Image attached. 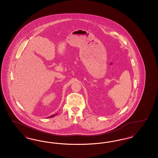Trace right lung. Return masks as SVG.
Masks as SVG:
<instances>
[{
    "label": "right lung",
    "instance_id": "obj_1",
    "mask_svg": "<svg viewBox=\"0 0 158 158\" xmlns=\"http://www.w3.org/2000/svg\"><path fill=\"white\" fill-rule=\"evenodd\" d=\"M57 114H55V115H52V116H50V117H48V118H50V117H53L54 116H55L56 115H57Z\"/></svg>",
    "mask_w": 158,
    "mask_h": 158
}]
</instances>
